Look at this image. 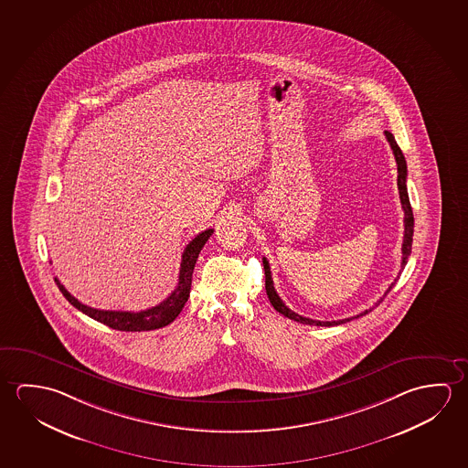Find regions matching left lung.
<instances>
[{
	"label": "left lung",
	"mask_w": 468,
	"mask_h": 468,
	"mask_svg": "<svg viewBox=\"0 0 468 468\" xmlns=\"http://www.w3.org/2000/svg\"><path fill=\"white\" fill-rule=\"evenodd\" d=\"M385 137H387L388 144H390L393 154H395V160H397V166H399V200H401V207H403V212H405V220H403V223H405V237H403V246H401V254H403V256H401V269H403L406 266V262H408L410 254H411V245H413L414 217L413 210H411V204H410V197H408V191H406L405 156L401 154L399 144H397V140H395V137L391 135L390 132L385 131ZM262 264H264V274H266V292H268L269 302L272 303V307L276 308L279 314H282L283 316L291 318L293 322L303 323V324H314V326H336V324H343V323L351 322L354 318L364 316V314H367L368 312L372 310V308H370V310H366V312L356 314V316L345 318V320H337V322H320V320H312V318H307V316H302V314L292 312L291 308L287 307V305L283 303L282 299L277 295L276 289H274V282H272V276H271V268H269V262L266 258H262ZM395 282H397V279H395ZM395 282L391 283L390 287L387 289V292L383 293V297H380V300L377 302L376 305H378V303L387 297V293L393 289Z\"/></svg>",
	"instance_id": "left-lung-1"
}]
</instances>
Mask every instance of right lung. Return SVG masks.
Masks as SVG:
<instances>
[{"mask_svg": "<svg viewBox=\"0 0 468 468\" xmlns=\"http://www.w3.org/2000/svg\"><path fill=\"white\" fill-rule=\"evenodd\" d=\"M214 230L202 231L197 237L192 239L189 245L186 246L183 260H181V268H179V282L176 289L169 293L166 300H163L156 307L142 310V312H112V310H98V308L88 307L81 302H78L65 287L60 281L55 277V282L63 293V297L69 300L73 307L78 308L80 312L88 314L96 322L104 323L109 328L119 331H150L158 330L166 326L171 322L176 320L177 314L186 305L189 299L191 292L192 271L196 266V261L199 258L200 250L207 243L208 238L212 237Z\"/></svg>", "mask_w": 468, "mask_h": 468, "instance_id": "obj_1", "label": "right lung"}]
</instances>
